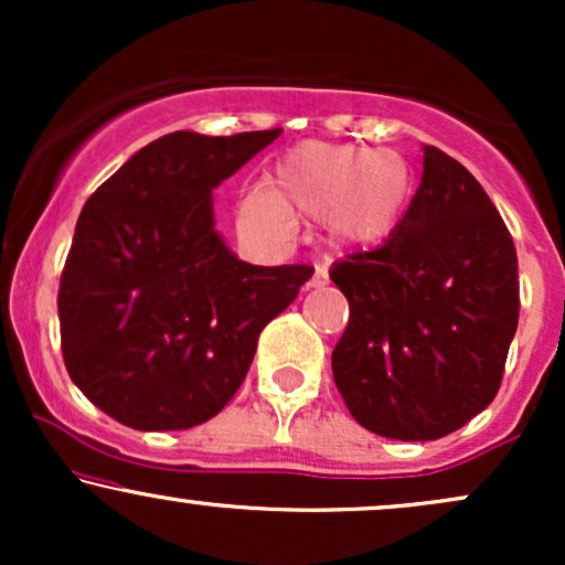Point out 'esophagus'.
<instances>
[{
    "mask_svg": "<svg viewBox=\"0 0 565 565\" xmlns=\"http://www.w3.org/2000/svg\"><path fill=\"white\" fill-rule=\"evenodd\" d=\"M327 278H329V274H327V265H316V270H313V278H310L308 281V287L310 289H319V287H323V284H327Z\"/></svg>",
    "mask_w": 565,
    "mask_h": 565,
    "instance_id": "obj_1",
    "label": "esophagus"
}]
</instances>
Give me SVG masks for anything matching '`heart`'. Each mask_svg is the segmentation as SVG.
Returning a JSON list of instances; mask_svg holds the SVG:
<instances>
[{"mask_svg": "<svg viewBox=\"0 0 565 565\" xmlns=\"http://www.w3.org/2000/svg\"><path fill=\"white\" fill-rule=\"evenodd\" d=\"M412 199V172L398 153L348 142L295 146L238 206L249 231L281 233L289 220H323L337 244H377L398 228Z\"/></svg>", "mask_w": 565, "mask_h": 565, "instance_id": "b5f03b06", "label": "heart"}]
</instances>
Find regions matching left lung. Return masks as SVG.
<instances>
[{"mask_svg": "<svg viewBox=\"0 0 565 565\" xmlns=\"http://www.w3.org/2000/svg\"><path fill=\"white\" fill-rule=\"evenodd\" d=\"M380 249L329 270L350 319L332 353L334 385L366 430L436 440L494 401L518 329V255L472 174L436 146Z\"/></svg>", "mask_w": 565, "mask_h": 565, "instance_id": "left-lung-1", "label": "left lung"}]
</instances>
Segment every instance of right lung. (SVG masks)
<instances>
[{
    "label": "right lung",
    "instance_id": "1",
    "mask_svg": "<svg viewBox=\"0 0 565 565\" xmlns=\"http://www.w3.org/2000/svg\"><path fill=\"white\" fill-rule=\"evenodd\" d=\"M281 127L148 142L84 204L57 291L68 377L116 423L188 430L233 398L257 337L310 265L242 263L212 217V188Z\"/></svg>",
    "mask_w": 565,
    "mask_h": 565
}]
</instances>
